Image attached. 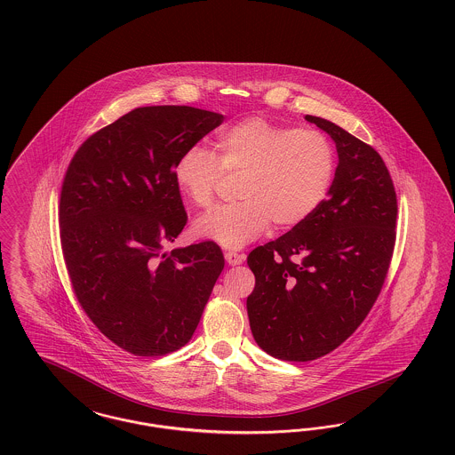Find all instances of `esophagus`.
I'll use <instances>...</instances> for the list:
<instances>
[{
  "mask_svg": "<svg viewBox=\"0 0 455 455\" xmlns=\"http://www.w3.org/2000/svg\"><path fill=\"white\" fill-rule=\"evenodd\" d=\"M225 260L228 266H240L245 260V255L236 251H225Z\"/></svg>",
  "mask_w": 455,
  "mask_h": 455,
  "instance_id": "34e87169",
  "label": "esophagus"
}]
</instances>
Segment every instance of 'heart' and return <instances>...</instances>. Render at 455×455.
<instances>
[{"label":"heart","instance_id":"1","mask_svg":"<svg viewBox=\"0 0 455 455\" xmlns=\"http://www.w3.org/2000/svg\"><path fill=\"white\" fill-rule=\"evenodd\" d=\"M217 156L189 146L174 164V183L189 202L210 206L221 174L245 172L242 202L221 204L195 223L196 235L225 249H242L270 220L289 228L309 219L328 195L334 172L330 140L315 129H296L247 117L220 131Z\"/></svg>","mask_w":455,"mask_h":455}]
</instances>
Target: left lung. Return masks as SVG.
Returning <instances> with one entry per match:
<instances>
[{
  "label": "left lung",
  "instance_id": "8db88e82",
  "mask_svg": "<svg viewBox=\"0 0 455 455\" xmlns=\"http://www.w3.org/2000/svg\"><path fill=\"white\" fill-rule=\"evenodd\" d=\"M306 121L336 142L328 198L247 257L253 339L285 361L317 360L358 330L381 292L396 238V193L385 161L343 127L315 116Z\"/></svg>",
  "mask_w": 455,
  "mask_h": 455
}]
</instances>
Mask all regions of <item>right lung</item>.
Returning a JSON list of instances; mask_svg holds the SVG:
<instances>
[{
  "label": "right lung",
  "instance_id": "add662e5",
  "mask_svg": "<svg viewBox=\"0 0 455 455\" xmlns=\"http://www.w3.org/2000/svg\"><path fill=\"white\" fill-rule=\"evenodd\" d=\"M221 123L188 106L138 108L82 142L65 172L68 279L97 330L131 355L187 345L225 266L210 240L164 251L188 220L174 164Z\"/></svg>",
  "mask_w": 455,
  "mask_h": 455
}]
</instances>
